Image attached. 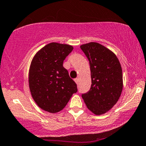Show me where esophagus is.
Listing matches in <instances>:
<instances>
[{
	"instance_id": "esophagus-1",
	"label": "esophagus",
	"mask_w": 146,
	"mask_h": 146,
	"mask_svg": "<svg viewBox=\"0 0 146 146\" xmlns=\"http://www.w3.org/2000/svg\"><path fill=\"white\" fill-rule=\"evenodd\" d=\"M74 81L76 82V84H78V78H76V79L74 80Z\"/></svg>"
}]
</instances>
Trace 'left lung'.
<instances>
[{
	"instance_id": "1",
	"label": "left lung",
	"mask_w": 146,
	"mask_h": 146,
	"mask_svg": "<svg viewBox=\"0 0 146 146\" xmlns=\"http://www.w3.org/2000/svg\"><path fill=\"white\" fill-rule=\"evenodd\" d=\"M80 48L90 62L92 78L90 91L82 97L94 114H104L114 106L122 93L120 63L113 52L98 42L84 44Z\"/></svg>"
}]
</instances>
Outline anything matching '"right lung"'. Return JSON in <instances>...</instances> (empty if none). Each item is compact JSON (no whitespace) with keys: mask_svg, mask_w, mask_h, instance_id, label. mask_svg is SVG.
I'll return each instance as SVG.
<instances>
[{"mask_svg":"<svg viewBox=\"0 0 146 146\" xmlns=\"http://www.w3.org/2000/svg\"><path fill=\"white\" fill-rule=\"evenodd\" d=\"M73 46L51 42L35 54L31 63L29 85L33 100L41 109L51 113L64 109L78 91L63 62Z\"/></svg>","mask_w":146,"mask_h":146,"instance_id":"obj_1","label":"right lung"}]
</instances>
